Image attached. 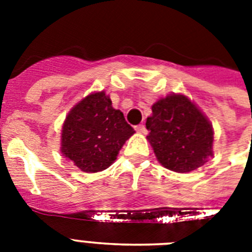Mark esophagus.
<instances>
[{"mask_svg":"<svg viewBox=\"0 0 252 252\" xmlns=\"http://www.w3.org/2000/svg\"><path fill=\"white\" fill-rule=\"evenodd\" d=\"M136 130L138 133H142V134H145V133L147 132V130H146L145 124H138V126H136Z\"/></svg>","mask_w":252,"mask_h":252,"instance_id":"1","label":"esophagus"}]
</instances>
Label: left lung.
<instances>
[{"label":"left lung","instance_id":"8db88e82","mask_svg":"<svg viewBox=\"0 0 252 252\" xmlns=\"http://www.w3.org/2000/svg\"><path fill=\"white\" fill-rule=\"evenodd\" d=\"M146 128L158 162L170 170L191 172L213 156V126L186 96L170 94L154 103Z\"/></svg>","mask_w":252,"mask_h":252}]
</instances>
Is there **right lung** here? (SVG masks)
<instances>
[{
    "label": "right lung",
    "instance_id": "right-lung-1",
    "mask_svg": "<svg viewBox=\"0 0 252 252\" xmlns=\"http://www.w3.org/2000/svg\"><path fill=\"white\" fill-rule=\"evenodd\" d=\"M134 129L103 92L87 96L71 109L61 134V152L80 170L109 168Z\"/></svg>",
    "mask_w": 252,
    "mask_h": 252
}]
</instances>
